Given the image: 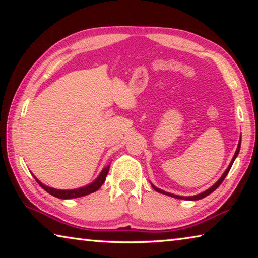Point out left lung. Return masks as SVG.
Returning <instances> with one entry per match:
<instances>
[{
    "mask_svg": "<svg viewBox=\"0 0 258 258\" xmlns=\"http://www.w3.org/2000/svg\"><path fill=\"white\" fill-rule=\"evenodd\" d=\"M240 145H241V142H239V145H238V148H237V150H235V154H234V156H233V158H232V160H231V163H230V165H229V167L226 168V171L224 172V174L223 175L221 176V178L220 180H218L215 184H214L212 187H209L208 190H206L205 192H203V194H199V195H197V196H192V197H182V196H176V195H173V194H168V192H165V191H163V190H160V189H158V187H156L155 185H152V187H154V189L157 191V192H160V194H164V195H167V196H171V197H173V198H177V199H185V200H198V199H203V198H205V197H207L208 195H211L213 191H215L218 186L221 185V183L224 181V178H225V176L228 175V173H229V171L231 169V167H232V165H233V161H234V159L237 158V156H238V154H239V151H240Z\"/></svg>",
    "mask_w": 258,
    "mask_h": 258,
    "instance_id": "left-lung-1",
    "label": "left lung"
}]
</instances>
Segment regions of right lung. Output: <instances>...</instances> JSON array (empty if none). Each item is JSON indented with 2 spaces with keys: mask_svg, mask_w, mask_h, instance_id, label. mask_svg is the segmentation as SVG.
<instances>
[{
  "mask_svg": "<svg viewBox=\"0 0 258 258\" xmlns=\"http://www.w3.org/2000/svg\"><path fill=\"white\" fill-rule=\"evenodd\" d=\"M109 167H110V166H108V167L103 168L101 174H100V175L98 176L97 180L91 183V184L86 185L84 187H81V189H75V190H56V189H53V187H49V186L44 185L42 182L38 181L35 176H34V178L36 180L38 184H40V186H42V189H44L46 192H49L50 195L54 196V197L60 198V199H72V198L83 197V196L93 194V192L99 190L100 187H101V185L103 184V182L106 181V176H107V174L109 172Z\"/></svg>",
  "mask_w": 258,
  "mask_h": 258,
  "instance_id": "1",
  "label": "right lung"
}]
</instances>
